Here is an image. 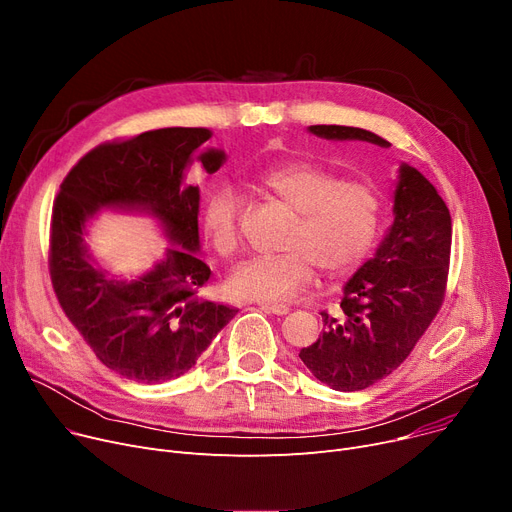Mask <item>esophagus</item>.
<instances>
[{
	"instance_id": "obj_1",
	"label": "esophagus",
	"mask_w": 512,
	"mask_h": 512,
	"mask_svg": "<svg viewBox=\"0 0 512 512\" xmlns=\"http://www.w3.org/2000/svg\"><path fill=\"white\" fill-rule=\"evenodd\" d=\"M258 306H260L262 310H266V312L277 314V316H283V314L289 312V306H285V304H262V302H258Z\"/></svg>"
}]
</instances>
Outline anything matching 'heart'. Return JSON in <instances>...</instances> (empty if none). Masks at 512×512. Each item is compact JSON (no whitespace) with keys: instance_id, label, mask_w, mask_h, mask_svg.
<instances>
[{"instance_id":"obj_1","label":"heart","mask_w":512,"mask_h":512,"mask_svg":"<svg viewBox=\"0 0 512 512\" xmlns=\"http://www.w3.org/2000/svg\"><path fill=\"white\" fill-rule=\"evenodd\" d=\"M260 183L294 212L279 254H260L237 264L229 294L277 304L310 285L314 266L327 275L346 273L369 254L383 225L381 191L367 181H339L310 162H285L264 170ZM241 196L235 187L214 189L202 210V233L221 258L239 250Z\"/></svg>"}]
</instances>
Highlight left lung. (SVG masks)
Returning a JSON list of instances; mask_svg holds the SVG:
<instances>
[{
    "instance_id": "1",
    "label": "left lung",
    "mask_w": 512,
    "mask_h": 512,
    "mask_svg": "<svg viewBox=\"0 0 512 512\" xmlns=\"http://www.w3.org/2000/svg\"><path fill=\"white\" fill-rule=\"evenodd\" d=\"M308 131L333 141L383 137L342 125ZM452 246V218L437 189L415 166L400 164L394 189V223L371 260L344 285L339 319L323 314V335L300 358L335 392H360L396 371L444 302Z\"/></svg>"
}]
</instances>
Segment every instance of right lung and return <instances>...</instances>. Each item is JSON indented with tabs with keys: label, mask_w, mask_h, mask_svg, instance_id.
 I'll use <instances>...</instances> for the list:
<instances>
[{
	"label": "right lung",
	"mask_w": 512,
	"mask_h": 512,
	"mask_svg": "<svg viewBox=\"0 0 512 512\" xmlns=\"http://www.w3.org/2000/svg\"><path fill=\"white\" fill-rule=\"evenodd\" d=\"M208 129L168 127L97 145L66 175L52 216L50 273L68 321L108 369L137 383H164L187 373L235 308L198 294L210 279L200 260V187L187 170L208 175L227 160L204 148ZM100 209L148 213L171 248L150 272L120 280L102 270L84 243Z\"/></svg>",
	"instance_id": "1"
}]
</instances>
